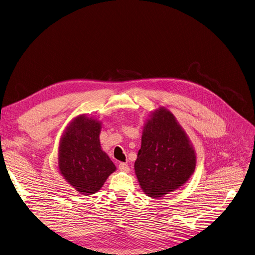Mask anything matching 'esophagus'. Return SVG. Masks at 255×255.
Masks as SVG:
<instances>
[{
  "label": "esophagus",
  "mask_w": 255,
  "mask_h": 255,
  "mask_svg": "<svg viewBox=\"0 0 255 255\" xmlns=\"http://www.w3.org/2000/svg\"><path fill=\"white\" fill-rule=\"evenodd\" d=\"M119 170H120L121 172L129 173V172H130V167H129L127 164H125V163H121V164L119 165Z\"/></svg>",
  "instance_id": "esophagus-1"
}]
</instances>
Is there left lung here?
Instances as JSON below:
<instances>
[{"label":"left lung","mask_w":255,"mask_h":255,"mask_svg":"<svg viewBox=\"0 0 255 255\" xmlns=\"http://www.w3.org/2000/svg\"><path fill=\"white\" fill-rule=\"evenodd\" d=\"M196 155L186 132L166 108L151 112L134 164L143 192L153 198L175 191L194 173Z\"/></svg>","instance_id":"8db88e82"}]
</instances>
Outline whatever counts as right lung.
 Instances as JSON below:
<instances>
[{"label": "right lung", "instance_id": "obj_1", "mask_svg": "<svg viewBox=\"0 0 255 255\" xmlns=\"http://www.w3.org/2000/svg\"><path fill=\"white\" fill-rule=\"evenodd\" d=\"M101 129L100 121L80 115L67 126L60 140L59 171L83 195L98 192L116 171V166L102 149Z\"/></svg>", "mask_w": 255, "mask_h": 255}]
</instances>
